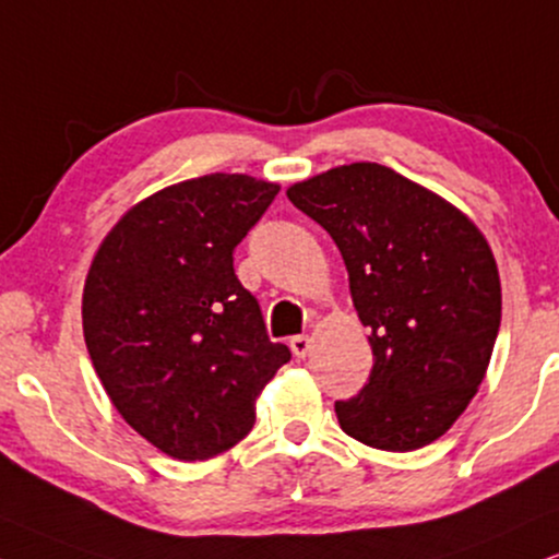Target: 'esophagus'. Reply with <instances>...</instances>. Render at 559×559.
I'll list each match as a JSON object with an SVG mask.
<instances>
[{"label": "esophagus", "mask_w": 559, "mask_h": 559, "mask_svg": "<svg viewBox=\"0 0 559 559\" xmlns=\"http://www.w3.org/2000/svg\"><path fill=\"white\" fill-rule=\"evenodd\" d=\"M288 345H292L296 358H304L309 350H312V341H309V335H294L292 341H288Z\"/></svg>", "instance_id": "obj_1"}]
</instances>
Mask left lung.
Wrapping results in <instances>:
<instances>
[{"mask_svg": "<svg viewBox=\"0 0 559 559\" xmlns=\"http://www.w3.org/2000/svg\"><path fill=\"white\" fill-rule=\"evenodd\" d=\"M335 239L373 369L337 400L341 428L381 451L428 447L483 384L500 328L490 245L462 211L377 162H353L286 190Z\"/></svg>", "mask_w": 559, "mask_h": 559, "instance_id": "1", "label": "left lung"}]
</instances>
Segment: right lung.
<instances>
[{
    "mask_svg": "<svg viewBox=\"0 0 559 559\" xmlns=\"http://www.w3.org/2000/svg\"><path fill=\"white\" fill-rule=\"evenodd\" d=\"M275 193V182L227 173L159 190L110 229L84 281V343L105 392L180 462L242 441L260 390L292 361L235 275V247Z\"/></svg>",
    "mask_w": 559,
    "mask_h": 559,
    "instance_id": "1",
    "label": "right lung"
}]
</instances>
